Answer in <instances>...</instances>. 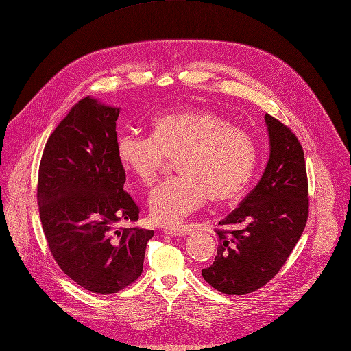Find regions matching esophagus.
I'll return each instance as SVG.
<instances>
[{"label":"esophagus","mask_w":351,"mask_h":351,"mask_svg":"<svg viewBox=\"0 0 351 351\" xmlns=\"http://www.w3.org/2000/svg\"><path fill=\"white\" fill-rule=\"evenodd\" d=\"M163 232L171 237H185L191 232V230L188 226H167L165 228Z\"/></svg>","instance_id":"1"}]
</instances>
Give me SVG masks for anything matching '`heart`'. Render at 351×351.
<instances>
[{"label": "heart", "mask_w": 351, "mask_h": 351, "mask_svg": "<svg viewBox=\"0 0 351 351\" xmlns=\"http://www.w3.org/2000/svg\"><path fill=\"white\" fill-rule=\"evenodd\" d=\"M116 156L142 184L156 179L167 159L179 176L165 180L147 197L150 218L176 225L206 199L230 204L247 191L258 150L251 136L208 109H182L150 121V138L133 132L116 138Z\"/></svg>", "instance_id": "obj_1"}]
</instances>
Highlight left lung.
<instances>
[{
    "label": "left lung",
    "mask_w": 351,
    "mask_h": 351,
    "mask_svg": "<svg viewBox=\"0 0 351 351\" xmlns=\"http://www.w3.org/2000/svg\"><path fill=\"white\" fill-rule=\"evenodd\" d=\"M269 159L258 185L217 231L215 261L202 277L218 291L243 295L264 287L285 264L308 218L302 147L280 120L265 114Z\"/></svg>",
    "instance_id": "1"
}]
</instances>
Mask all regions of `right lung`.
I'll return each mask as SVG.
<instances>
[{"label": "right lung", "instance_id": "right-lung-1", "mask_svg": "<svg viewBox=\"0 0 351 351\" xmlns=\"http://www.w3.org/2000/svg\"><path fill=\"white\" fill-rule=\"evenodd\" d=\"M120 109L84 97L45 143L37 201L43 231L58 267L80 287L112 294L138 280L154 231L117 228L139 208L123 191L116 156Z\"/></svg>", "mask_w": 351, "mask_h": 351}]
</instances>
